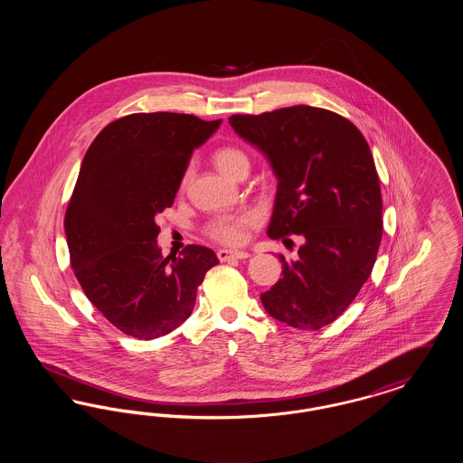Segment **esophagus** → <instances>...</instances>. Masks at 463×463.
Returning <instances> with one entry per match:
<instances>
[{"instance_id":"obj_1","label":"esophagus","mask_w":463,"mask_h":463,"mask_svg":"<svg viewBox=\"0 0 463 463\" xmlns=\"http://www.w3.org/2000/svg\"><path fill=\"white\" fill-rule=\"evenodd\" d=\"M217 257L221 259L222 262H229V260H241V259H248L250 253L246 251H238V250H219Z\"/></svg>"}]
</instances>
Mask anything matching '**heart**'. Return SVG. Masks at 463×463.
<instances>
[{"instance_id":"1","label":"heart","mask_w":463,"mask_h":463,"mask_svg":"<svg viewBox=\"0 0 463 463\" xmlns=\"http://www.w3.org/2000/svg\"><path fill=\"white\" fill-rule=\"evenodd\" d=\"M213 161L222 174L231 176L241 163H248V157L240 149L223 147L215 153ZM189 175H191V170L185 172L184 182H187ZM257 222L259 219L255 213H242L238 217H219L217 221L210 223V236L215 241L223 242V244H241L248 238V229L253 227Z\"/></svg>"}]
</instances>
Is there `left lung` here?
Listing matches in <instances>:
<instances>
[{"mask_svg": "<svg viewBox=\"0 0 463 463\" xmlns=\"http://www.w3.org/2000/svg\"><path fill=\"white\" fill-rule=\"evenodd\" d=\"M265 156L278 191L267 236H302L298 259L260 295L265 312L298 330L333 323L372 274L382 241V194L368 142L335 112L293 106L229 118Z\"/></svg>", "mask_w": 463, "mask_h": 463, "instance_id": "1", "label": "left lung"}]
</instances>
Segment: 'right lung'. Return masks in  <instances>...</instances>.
I'll use <instances>...</instances> for the list:
<instances>
[{"mask_svg": "<svg viewBox=\"0 0 463 463\" xmlns=\"http://www.w3.org/2000/svg\"><path fill=\"white\" fill-rule=\"evenodd\" d=\"M222 119L140 112L112 121L83 157L67 206L71 265L90 302L118 330L153 340L193 312L213 250L189 244L163 259L156 215L174 204L194 149Z\"/></svg>", "mask_w": 463, "mask_h": 463, "instance_id": "1", "label": "right lung"}]
</instances>
